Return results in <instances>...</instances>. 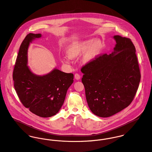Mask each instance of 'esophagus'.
I'll use <instances>...</instances> for the list:
<instances>
[{"label":"esophagus","mask_w":152,"mask_h":152,"mask_svg":"<svg viewBox=\"0 0 152 152\" xmlns=\"http://www.w3.org/2000/svg\"><path fill=\"white\" fill-rule=\"evenodd\" d=\"M75 78L77 80H79L81 78V77H80V75L78 74H75Z\"/></svg>","instance_id":"34e87169"}]
</instances>
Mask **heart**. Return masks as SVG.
Here are the masks:
<instances>
[{"instance_id":"1","label":"heart","mask_w":152,"mask_h":152,"mask_svg":"<svg viewBox=\"0 0 152 152\" xmlns=\"http://www.w3.org/2000/svg\"><path fill=\"white\" fill-rule=\"evenodd\" d=\"M104 48V43L99 39H88L76 42L70 44L66 50V54L70 59H74L81 54V62L87 64L95 60L100 55ZM63 62L69 63V59L65 58Z\"/></svg>"}]
</instances>
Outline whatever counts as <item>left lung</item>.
Returning <instances> with one entry per match:
<instances>
[{
    "label": "left lung",
    "mask_w": 152,
    "mask_h": 152,
    "mask_svg": "<svg viewBox=\"0 0 152 152\" xmlns=\"http://www.w3.org/2000/svg\"><path fill=\"white\" fill-rule=\"evenodd\" d=\"M113 51L81 68L88 107L95 115L107 118L132 102L140 81L136 49L129 39L116 35Z\"/></svg>",
    "instance_id": "obj_1"
}]
</instances>
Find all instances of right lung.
Wrapping results in <instances>:
<instances>
[{"mask_svg": "<svg viewBox=\"0 0 152 152\" xmlns=\"http://www.w3.org/2000/svg\"><path fill=\"white\" fill-rule=\"evenodd\" d=\"M42 36L40 33L26 36L20 47L13 79L23 105L39 116L48 118L57 114L63 106L67 90L74 82V75L56 68L43 75L31 71L27 65L28 48L33 40Z\"/></svg>", "mask_w": 152, "mask_h": 152, "instance_id": "obj_1", "label": "right lung"}]
</instances>
